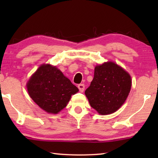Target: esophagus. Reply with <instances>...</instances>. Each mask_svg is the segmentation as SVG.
<instances>
[{
	"label": "esophagus",
	"mask_w": 158,
	"mask_h": 158,
	"mask_svg": "<svg viewBox=\"0 0 158 158\" xmlns=\"http://www.w3.org/2000/svg\"><path fill=\"white\" fill-rule=\"evenodd\" d=\"M78 89H79V91H80V92H84V89H85V85H84V84H81L78 85Z\"/></svg>",
	"instance_id": "1"
}]
</instances>
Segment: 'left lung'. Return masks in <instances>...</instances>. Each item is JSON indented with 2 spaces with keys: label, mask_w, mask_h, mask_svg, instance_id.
Returning <instances> with one entry per match:
<instances>
[{
  "label": "left lung",
  "mask_w": 158,
  "mask_h": 158,
  "mask_svg": "<svg viewBox=\"0 0 158 158\" xmlns=\"http://www.w3.org/2000/svg\"><path fill=\"white\" fill-rule=\"evenodd\" d=\"M132 80L129 73L114 62L95 68L94 78L85 90L91 107L101 115L114 113L123 105L129 95Z\"/></svg>",
  "instance_id": "left-lung-1"
}]
</instances>
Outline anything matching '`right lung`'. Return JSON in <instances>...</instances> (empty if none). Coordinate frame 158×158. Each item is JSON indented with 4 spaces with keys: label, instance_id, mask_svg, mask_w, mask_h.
<instances>
[{
    "label": "right lung",
    "instance_id": "obj_1",
    "mask_svg": "<svg viewBox=\"0 0 158 158\" xmlns=\"http://www.w3.org/2000/svg\"><path fill=\"white\" fill-rule=\"evenodd\" d=\"M35 102L47 113L56 114L65 107L78 88L56 66L42 64L26 84Z\"/></svg>",
    "mask_w": 158,
    "mask_h": 158
}]
</instances>
